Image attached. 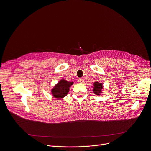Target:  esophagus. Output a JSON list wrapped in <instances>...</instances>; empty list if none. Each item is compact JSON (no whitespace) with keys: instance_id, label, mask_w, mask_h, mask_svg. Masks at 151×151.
Masks as SVG:
<instances>
[{"instance_id":"esophagus-1","label":"esophagus","mask_w":151,"mask_h":151,"mask_svg":"<svg viewBox=\"0 0 151 151\" xmlns=\"http://www.w3.org/2000/svg\"><path fill=\"white\" fill-rule=\"evenodd\" d=\"M84 81H85V80H83V78H78V82L79 83H84Z\"/></svg>"}]
</instances>
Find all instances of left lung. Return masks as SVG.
I'll return each mask as SVG.
<instances>
[{"label":"left lung","mask_w":151,"mask_h":151,"mask_svg":"<svg viewBox=\"0 0 151 151\" xmlns=\"http://www.w3.org/2000/svg\"><path fill=\"white\" fill-rule=\"evenodd\" d=\"M93 93L96 95H101L103 93V84L102 83H99L98 81H96L93 83Z\"/></svg>","instance_id":"8db88e82"}]
</instances>
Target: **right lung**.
<instances>
[{"instance_id": "obj_1", "label": "right lung", "mask_w": 151, "mask_h": 151, "mask_svg": "<svg viewBox=\"0 0 151 151\" xmlns=\"http://www.w3.org/2000/svg\"><path fill=\"white\" fill-rule=\"evenodd\" d=\"M73 84V81H68L64 78L60 79L51 89L52 96L56 99H60L64 98L68 94L70 87Z\"/></svg>"}]
</instances>
